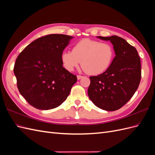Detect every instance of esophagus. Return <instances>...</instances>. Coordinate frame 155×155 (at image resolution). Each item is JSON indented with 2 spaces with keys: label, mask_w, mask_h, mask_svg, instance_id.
<instances>
[{
  "label": "esophagus",
  "mask_w": 155,
  "mask_h": 155,
  "mask_svg": "<svg viewBox=\"0 0 155 155\" xmlns=\"http://www.w3.org/2000/svg\"><path fill=\"white\" fill-rule=\"evenodd\" d=\"M83 78V76H77V79H78V80H79V79H81Z\"/></svg>",
  "instance_id": "esophagus-1"
}]
</instances>
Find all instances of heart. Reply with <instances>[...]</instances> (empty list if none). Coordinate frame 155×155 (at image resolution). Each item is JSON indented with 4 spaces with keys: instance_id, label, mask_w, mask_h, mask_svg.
Instances as JSON below:
<instances>
[{
    "instance_id": "1",
    "label": "heart",
    "mask_w": 155,
    "mask_h": 155,
    "mask_svg": "<svg viewBox=\"0 0 155 155\" xmlns=\"http://www.w3.org/2000/svg\"><path fill=\"white\" fill-rule=\"evenodd\" d=\"M114 57V50L108 43L84 39L74 45L72 51H64L61 54L63 67L73 71L81 61V66L90 75H99L109 68Z\"/></svg>"
}]
</instances>
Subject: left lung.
Returning a JSON list of instances; mask_svg holds the SVG:
<instances>
[{
    "instance_id": "left-lung-1",
    "label": "left lung",
    "mask_w": 155,
    "mask_h": 155,
    "mask_svg": "<svg viewBox=\"0 0 155 155\" xmlns=\"http://www.w3.org/2000/svg\"><path fill=\"white\" fill-rule=\"evenodd\" d=\"M97 38L110 41L116 56L105 72L90 77L88 95L98 108L114 111L124 106L138 89L141 62L137 49L121 37L112 35Z\"/></svg>"
}]
</instances>
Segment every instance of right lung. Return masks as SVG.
Returning <instances> with one entry per match:
<instances>
[{"label": "right lung", "instance_id": "add662e5", "mask_svg": "<svg viewBox=\"0 0 155 155\" xmlns=\"http://www.w3.org/2000/svg\"><path fill=\"white\" fill-rule=\"evenodd\" d=\"M74 37L50 34L33 41L18 55L14 66L17 87L39 110L58 107L66 100L77 77L63 67L61 54Z\"/></svg>", "mask_w": 155, "mask_h": 155}]
</instances>
